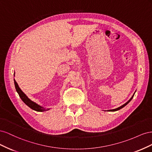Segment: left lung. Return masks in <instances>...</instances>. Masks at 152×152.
Here are the masks:
<instances>
[{
	"label": "left lung",
	"instance_id": "1",
	"mask_svg": "<svg viewBox=\"0 0 152 152\" xmlns=\"http://www.w3.org/2000/svg\"><path fill=\"white\" fill-rule=\"evenodd\" d=\"M134 94H135V92H134V94H133V95L132 96V97L130 98V99L128 101V102H126L125 104H124L123 105H122V106H121V107H118V108H115V109H113V110H108V111H110V112H115V111H117V110H121V108H124V107H125V106L126 105H127L130 102H131V99H132V98L133 97H134Z\"/></svg>",
	"mask_w": 152,
	"mask_h": 152
}]
</instances>
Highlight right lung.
<instances>
[{"mask_svg": "<svg viewBox=\"0 0 152 152\" xmlns=\"http://www.w3.org/2000/svg\"><path fill=\"white\" fill-rule=\"evenodd\" d=\"M14 82H15V86L16 90L17 91V93H18V94H19L20 98L21 99L23 102L27 106H28V107H30L32 110H35V111H37V112H45V111H47V110H49V108H48V109L44 108L43 107H41V106H40L39 104H37L36 103L33 102V101H31L30 99H29L28 97H27V96L20 88L19 86H18V83L15 79H14Z\"/></svg>", "mask_w": 152, "mask_h": 152, "instance_id": "add662e5", "label": "right lung"}]
</instances>
